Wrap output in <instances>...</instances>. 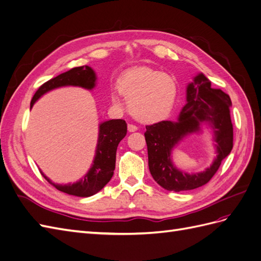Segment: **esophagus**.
I'll use <instances>...</instances> for the list:
<instances>
[{"instance_id":"obj_1","label":"esophagus","mask_w":261,"mask_h":261,"mask_svg":"<svg viewBox=\"0 0 261 261\" xmlns=\"http://www.w3.org/2000/svg\"><path fill=\"white\" fill-rule=\"evenodd\" d=\"M127 129L129 133H133V132H136L137 130V126L133 125V124H128L127 125Z\"/></svg>"}]
</instances>
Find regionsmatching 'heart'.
<instances>
[{"mask_svg":"<svg viewBox=\"0 0 261 261\" xmlns=\"http://www.w3.org/2000/svg\"><path fill=\"white\" fill-rule=\"evenodd\" d=\"M116 88L127 102L129 112L143 123H156L167 118L178 94L174 76L149 66H134L124 70ZM116 102V98L112 97Z\"/></svg>","mask_w":261,"mask_h":261,"instance_id":"1","label":"heart"}]
</instances>
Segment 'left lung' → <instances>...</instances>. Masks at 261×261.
<instances>
[{"instance_id": "1", "label": "left lung", "mask_w": 261, "mask_h": 261, "mask_svg": "<svg viewBox=\"0 0 261 261\" xmlns=\"http://www.w3.org/2000/svg\"><path fill=\"white\" fill-rule=\"evenodd\" d=\"M186 106L176 122L161 121L146 126L149 170L153 179L167 191L183 192L198 188L212 178L221 162L233 148V124L230 115L232 102L221 89L211 88V82L198 74L188 84ZM201 122H208L215 134L217 158L206 171L188 175L174 167L170 152L185 136L200 130Z\"/></svg>"}]
</instances>
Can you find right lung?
Here are the masks:
<instances>
[{"mask_svg":"<svg viewBox=\"0 0 261 261\" xmlns=\"http://www.w3.org/2000/svg\"><path fill=\"white\" fill-rule=\"evenodd\" d=\"M96 73L89 66L74 67L67 72L60 74L39 87L33 100L30 102V109L35 102L50 90L64 86H78L85 89L91 90L96 86ZM127 124L124 120H110L99 125V137L96 149V155L88 173L80 181L74 184L59 185L54 184L43 173L41 174L59 191L77 197H90L100 192L113 176L115 169L116 149L120 141L126 136Z\"/></svg>","mask_w":261,"mask_h":261,"instance_id":"add662e5","label":"right lung"}]
</instances>
